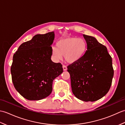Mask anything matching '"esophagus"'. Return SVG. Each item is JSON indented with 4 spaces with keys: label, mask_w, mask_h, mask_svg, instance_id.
<instances>
[{
    "label": "esophagus",
    "mask_w": 125,
    "mask_h": 125,
    "mask_svg": "<svg viewBox=\"0 0 125 125\" xmlns=\"http://www.w3.org/2000/svg\"><path fill=\"white\" fill-rule=\"evenodd\" d=\"M62 67H63V70H64V71H66V70H67V66H65V65H63Z\"/></svg>",
    "instance_id": "1"
}]
</instances>
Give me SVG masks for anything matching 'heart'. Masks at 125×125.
<instances>
[{"mask_svg":"<svg viewBox=\"0 0 125 125\" xmlns=\"http://www.w3.org/2000/svg\"><path fill=\"white\" fill-rule=\"evenodd\" d=\"M87 49L85 41L82 38L66 37L59 40L52 49V56L58 60L64 56L66 62L75 63L83 57Z\"/></svg>","mask_w":125,"mask_h":125,"instance_id":"obj_1","label":"heart"}]
</instances>
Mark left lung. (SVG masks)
I'll use <instances>...</instances> for the list:
<instances>
[{"instance_id":"obj_1","label":"left lung","mask_w":125,"mask_h":125,"mask_svg":"<svg viewBox=\"0 0 125 125\" xmlns=\"http://www.w3.org/2000/svg\"><path fill=\"white\" fill-rule=\"evenodd\" d=\"M87 49L81 59L67 67L72 91L84 102H94L109 91L114 75L112 57L107 48L94 37L83 34Z\"/></svg>"}]
</instances>
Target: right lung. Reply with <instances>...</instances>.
<instances>
[{
    "label": "right lung",
    "instance_id": "right-lung-1",
    "mask_svg": "<svg viewBox=\"0 0 125 125\" xmlns=\"http://www.w3.org/2000/svg\"><path fill=\"white\" fill-rule=\"evenodd\" d=\"M54 38V31L37 34L21 44L13 55L10 68L13 85L29 100L49 96L53 81L63 73L62 65L51 60Z\"/></svg>",
    "mask_w": 125,
    "mask_h": 125
}]
</instances>
